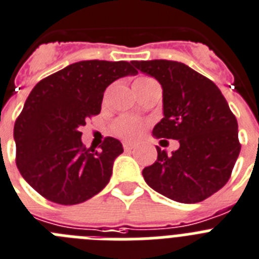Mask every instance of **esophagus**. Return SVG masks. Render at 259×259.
<instances>
[{"label": "esophagus", "mask_w": 259, "mask_h": 259, "mask_svg": "<svg viewBox=\"0 0 259 259\" xmlns=\"http://www.w3.org/2000/svg\"><path fill=\"white\" fill-rule=\"evenodd\" d=\"M123 148H124V151H132L135 148V144H132V143H123Z\"/></svg>", "instance_id": "esophagus-1"}]
</instances>
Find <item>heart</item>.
I'll list each match as a JSON object with an SVG mask.
<instances>
[{"mask_svg":"<svg viewBox=\"0 0 259 259\" xmlns=\"http://www.w3.org/2000/svg\"><path fill=\"white\" fill-rule=\"evenodd\" d=\"M112 130L116 135L124 139H136L143 131V123L139 119L132 116H123L119 118L112 125Z\"/></svg>","mask_w":259,"mask_h":259,"instance_id":"1","label":"heart"}]
</instances>
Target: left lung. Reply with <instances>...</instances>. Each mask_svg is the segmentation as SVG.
I'll return each mask as SVG.
<instances>
[{
  "mask_svg": "<svg viewBox=\"0 0 259 259\" xmlns=\"http://www.w3.org/2000/svg\"><path fill=\"white\" fill-rule=\"evenodd\" d=\"M132 64L162 88L163 118L154 125L153 136L180 141L171 154L156 147V162L143 170L145 182L176 202H202L228 182L240 154L236 116L218 86L186 64Z\"/></svg>",
  "mask_w": 259,
  "mask_h": 259,
  "instance_id": "1",
  "label": "left lung"
}]
</instances>
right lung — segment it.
<instances>
[{"instance_id": "right-lung-1", "label": "right lung", "mask_w": 259, "mask_h": 259, "mask_svg": "<svg viewBox=\"0 0 259 259\" xmlns=\"http://www.w3.org/2000/svg\"><path fill=\"white\" fill-rule=\"evenodd\" d=\"M138 70L127 61L70 64L37 82L14 125L17 166L35 191L54 203H82L102 191L123 145L106 138L86 148L79 128L101 112L106 88Z\"/></svg>"}]
</instances>
